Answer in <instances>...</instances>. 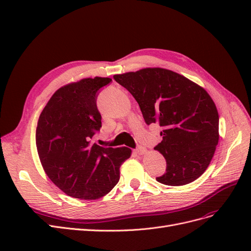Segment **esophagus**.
I'll return each instance as SVG.
<instances>
[{
	"label": "esophagus",
	"mask_w": 251,
	"mask_h": 251,
	"mask_svg": "<svg viewBox=\"0 0 251 251\" xmlns=\"http://www.w3.org/2000/svg\"><path fill=\"white\" fill-rule=\"evenodd\" d=\"M135 151L136 153H137L138 155H142V154H144L147 151V149L146 148H143V147H138L137 149L135 150Z\"/></svg>",
	"instance_id": "1"
}]
</instances>
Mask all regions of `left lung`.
I'll list each match as a JSON object with an SVG mask.
<instances>
[{
  "instance_id": "obj_1",
  "label": "left lung",
  "mask_w": 251,
  "mask_h": 251,
  "mask_svg": "<svg viewBox=\"0 0 251 251\" xmlns=\"http://www.w3.org/2000/svg\"><path fill=\"white\" fill-rule=\"evenodd\" d=\"M114 79L138 102L146 124L162 128L155 150L165 158L166 172L156 180L180 186L198 179L219 142V114L206 91L162 68L117 74Z\"/></svg>"
}]
</instances>
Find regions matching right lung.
Here are the masks:
<instances>
[{
  "label": "right lung",
  "mask_w": 251,
  "mask_h": 251,
  "mask_svg": "<svg viewBox=\"0 0 251 251\" xmlns=\"http://www.w3.org/2000/svg\"><path fill=\"white\" fill-rule=\"evenodd\" d=\"M109 77L85 78L58 89L37 121L35 142L45 173L73 198L95 200L119 181V169L131 149L103 148L91 143L101 127L98 90Z\"/></svg>",
  "instance_id": "1"
}]
</instances>
